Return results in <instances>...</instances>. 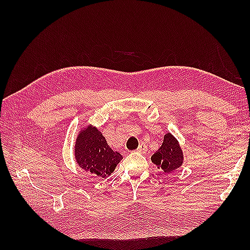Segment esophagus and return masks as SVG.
Listing matches in <instances>:
<instances>
[{
	"mask_svg": "<svg viewBox=\"0 0 250 250\" xmlns=\"http://www.w3.org/2000/svg\"><path fill=\"white\" fill-rule=\"evenodd\" d=\"M137 151L142 152V153H144V152L147 151V145L145 144V143H141L139 148H137Z\"/></svg>",
	"mask_w": 250,
	"mask_h": 250,
	"instance_id": "34e87169",
	"label": "esophagus"
}]
</instances>
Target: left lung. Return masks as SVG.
I'll return each instance as SVG.
<instances>
[{
    "instance_id": "left-lung-1",
    "label": "left lung",
    "mask_w": 250,
    "mask_h": 250,
    "mask_svg": "<svg viewBox=\"0 0 250 250\" xmlns=\"http://www.w3.org/2000/svg\"><path fill=\"white\" fill-rule=\"evenodd\" d=\"M183 151L177 140L167 133L161 147L151 156V161L164 173H171L183 164Z\"/></svg>"
}]
</instances>
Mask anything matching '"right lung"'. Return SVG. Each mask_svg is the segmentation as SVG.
Instances as JSON below:
<instances>
[{"instance_id":"1","label":"right lung","mask_w":250,"mask_h":250,"mask_svg":"<svg viewBox=\"0 0 250 250\" xmlns=\"http://www.w3.org/2000/svg\"><path fill=\"white\" fill-rule=\"evenodd\" d=\"M75 158L84 171L105 178L114 172L122 156L111 149L99 130L88 126L77 137Z\"/></svg>"}]
</instances>
